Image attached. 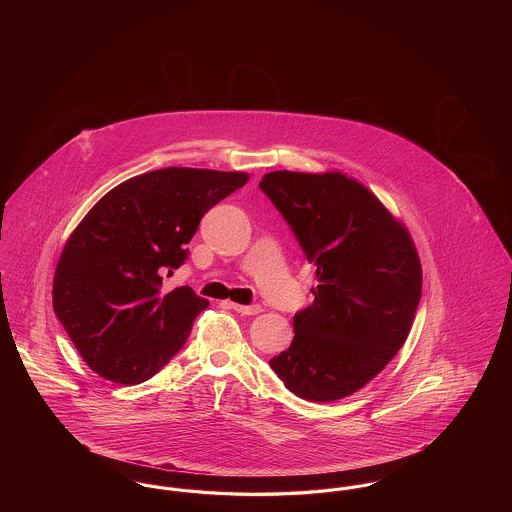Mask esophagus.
I'll list each match as a JSON object with an SVG mask.
<instances>
[{"label":"esophagus","mask_w":512,"mask_h":512,"mask_svg":"<svg viewBox=\"0 0 512 512\" xmlns=\"http://www.w3.org/2000/svg\"><path fill=\"white\" fill-rule=\"evenodd\" d=\"M232 309H234L236 313H240V315H249V317L259 315V313L263 311L261 305H238V303H232Z\"/></svg>","instance_id":"obj_1"}]
</instances>
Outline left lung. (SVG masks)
<instances>
[{"mask_svg": "<svg viewBox=\"0 0 512 512\" xmlns=\"http://www.w3.org/2000/svg\"><path fill=\"white\" fill-rule=\"evenodd\" d=\"M259 188L318 280L313 305L293 317L292 345L268 365L301 399H343L384 370L411 332L422 292L413 238L341 172H268Z\"/></svg>", "mask_w": 512, "mask_h": 512, "instance_id": "obj_1", "label": "left lung"}]
</instances>
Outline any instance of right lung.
<instances>
[{"label": "right lung", "mask_w": 512, "mask_h": 512, "mask_svg": "<svg viewBox=\"0 0 512 512\" xmlns=\"http://www.w3.org/2000/svg\"><path fill=\"white\" fill-rule=\"evenodd\" d=\"M247 180L188 167L146 172L74 228L55 268L53 311L101 378L142 384L182 349L209 301L190 286L163 292V276L184 265L201 217Z\"/></svg>", "instance_id": "right-lung-1"}]
</instances>
